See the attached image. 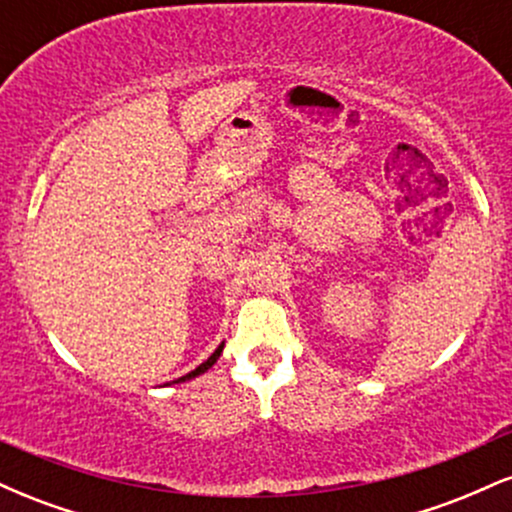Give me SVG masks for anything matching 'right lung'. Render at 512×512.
Returning <instances> with one entry per match:
<instances>
[{
	"label": "right lung",
	"mask_w": 512,
	"mask_h": 512,
	"mask_svg": "<svg viewBox=\"0 0 512 512\" xmlns=\"http://www.w3.org/2000/svg\"><path fill=\"white\" fill-rule=\"evenodd\" d=\"M221 351H223V344H219V349L214 351V354H211L207 361L204 363H199V366L195 368V370H190V373L187 375H182V378H178V380H173V383H185V380H192V378H197V375H202V373H207V370L214 366L216 361H219V356H221Z\"/></svg>",
	"instance_id": "add662e5"
}]
</instances>
